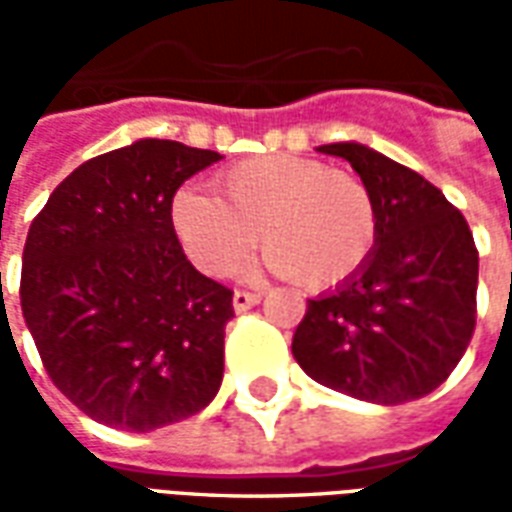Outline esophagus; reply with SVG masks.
I'll list each match as a JSON object with an SVG mask.
<instances>
[{
  "mask_svg": "<svg viewBox=\"0 0 512 512\" xmlns=\"http://www.w3.org/2000/svg\"><path fill=\"white\" fill-rule=\"evenodd\" d=\"M260 293H249V290H235L233 293V307L235 312H244L249 310V307H255V304H260Z\"/></svg>",
  "mask_w": 512,
  "mask_h": 512,
  "instance_id": "esophagus-1",
  "label": "esophagus"
}]
</instances>
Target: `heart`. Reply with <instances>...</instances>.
Segmentation results:
<instances>
[{
  "label": "heart",
  "instance_id": "1",
  "mask_svg": "<svg viewBox=\"0 0 512 512\" xmlns=\"http://www.w3.org/2000/svg\"><path fill=\"white\" fill-rule=\"evenodd\" d=\"M216 197L180 191L172 227L208 277H233L257 235L266 263L304 290L340 288L367 266L378 244V205L365 180L323 161L255 156L213 180Z\"/></svg>",
  "mask_w": 512,
  "mask_h": 512
}]
</instances>
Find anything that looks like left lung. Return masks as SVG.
<instances>
[{
  "instance_id": "left-lung-1",
  "label": "left lung",
  "mask_w": 512,
  "mask_h": 512,
  "mask_svg": "<svg viewBox=\"0 0 512 512\" xmlns=\"http://www.w3.org/2000/svg\"><path fill=\"white\" fill-rule=\"evenodd\" d=\"M345 158L378 205V244L351 282L307 301L293 356L318 384L397 406L433 392L461 362L477 318V246L433 183L359 142Z\"/></svg>"
}]
</instances>
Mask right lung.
Wrapping results in <instances>:
<instances>
[{"label": "right lung", "instance_id": "right-lung-1", "mask_svg": "<svg viewBox=\"0 0 512 512\" xmlns=\"http://www.w3.org/2000/svg\"><path fill=\"white\" fill-rule=\"evenodd\" d=\"M219 153L139 139L51 191L24 244L21 310L62 395L109 428L194 417L224 373L233 290L183 255L172 197Z\"/></svg>", "mask_w": 512, "mask_h": 512}]
</instances>
